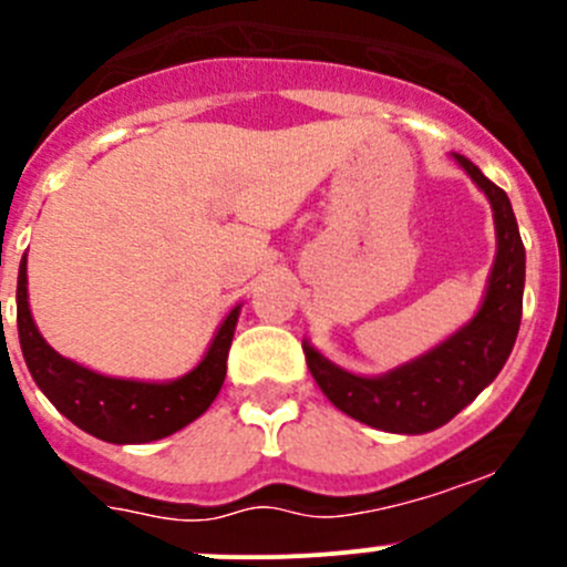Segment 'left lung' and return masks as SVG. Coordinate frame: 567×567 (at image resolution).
Here are the masks:
<instances>
[{"label": "left lung", "mask_w": 567, "mask_h": 567, "mask_svg": "<svg viewBox=\"0 0 567 567\" xmlns=\"http://www.w3.org/2000/svg\"><path fill=\"white\" fill-rule=\"evenodd\" d=\"M454 161L485 190L496 221V262L480 312L441 346L382 377L343 371L305 340L307 368L323 395L373 430L423 435L449 423L498 377L518 338L526 251L513 205L468 157L454 155Z\"/></svg>", "instance_id": "8db88e82"}]
</instances>
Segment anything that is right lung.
Listing matches in <instances>:
<instances>
[{
    "mask_svg": "<svg viewBox=\"0 0 567 567\" xmlns=\"http://www.w3.org/2000/svg\"><path fill=\"white\" fill-rule=\"evenodd\" d=\"M240 305L229 310L199 365L172 382L115 379L60 357L38 332L27 301V257L19 266L16 321L24 362L47 399L87 435L107 443H152L202 415L221 390Z\"/></svg>",
    "mask_w": 567,
    "mask_h": 567,
    "instance_id": "add662e5",
    "label": "right lung"
}]
</instances>
